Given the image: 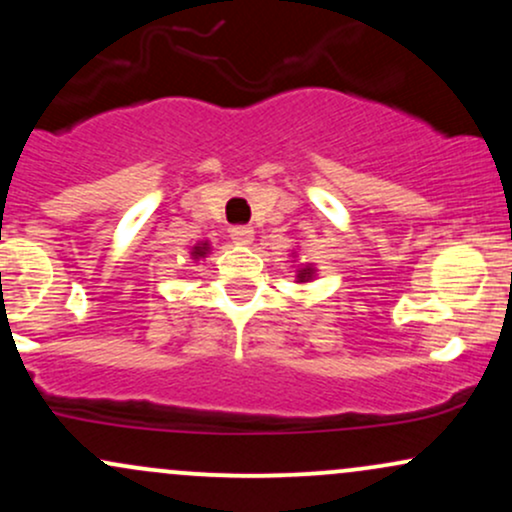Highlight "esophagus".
I'll return each instance as SVG.
<instances>
[{"mask_svg":"<svg viewBox=\"0 0 512 512\" xmlns=\"http://www.w3.org/2000/svg\"><path fill=\"white\" fill-rule=\"evenodd\" d=\"M228 233H231V240L236 245H248L252 240V228L250 226H233Z\"/></svg>","mask_w":512,"mask_h":512,"instance_id":"esophagus-1","label":"esophagus"}]
</instances>
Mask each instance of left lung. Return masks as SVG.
I'll return each mask as SVG.
<instances>
[{
	"instance_id": "obj_1",
	"label": "left lung",
	"mask_w": 512,
	"mask_h": 512,
	"mask_svg": "<svg viewBox=\"0 0 512 512\" xmlns=\"http://www.w3.org/2000/svg\"><path fill=\"white\" fill-rule=\"evenodd\" d=\"M310 276H313V269H310V267H305V269H303V272H301V274H298V279H301V281H305V279H310Z\"/></svg>"
}]
</instances>
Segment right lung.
Returning <instances> with one entry per match:
<instances>
[{"mask_svg":"<svg viewBox=\"0 0 512 512\" xmlns=\"http://www.w3.org/2000/svg\"><path fill=\"white\" fill-rule=\"evenodd\" d=\"M204 255H207V245H197V248L192 250V257H195V260H199V257Z\"/></svg>","mask_w":512,"mask_h":512,"instance_id":"1","label":"right lung"}]
</instances>
